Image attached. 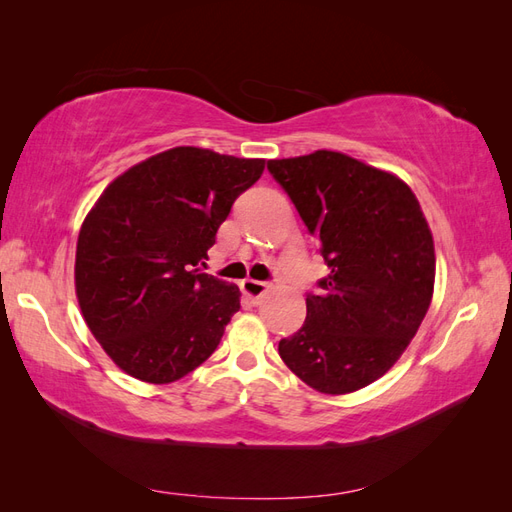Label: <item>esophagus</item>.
I'll return each mask as SVG.
<instances>
[{
	"label": "esophagus",
	"mask_w": 512,
	"mask_h": 512,
	"mask_svg": "<svg viewBox=\"0 0 512 512\" xmlns=\"http://www.w3.org/2000/svg\"><path fill=\"white\" fill-rule=\"evenodd\" d=\"M241 290H243L245 297L258 301L262 294L269 290V284L267 282H258V280H250V277H247V280L241 282Z\"/></svg>",
	"instance_id": "obj_1"
}]
</instances>
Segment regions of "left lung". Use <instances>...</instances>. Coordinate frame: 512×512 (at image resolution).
Segmentation results:
<instances>
[{
    "label": "left lung",
    "instance_id": "obj_1",
    "mask_svg": "<svg viewBox=\"0 0 512 512\" xmlns=\"http://www.w3.org/2000/svg\"><path fill=\"white\" fill-rule=\"evenodd\" d=\"M267 168L331 269L307 294L303 327L280 342L282 361L320 393L359 391L395 365L429 309L436 254L421 205L399 177L339 151Z\"/></svg>",
    "mask_w": 512,
    "mask_h": 512
}]
</instances>
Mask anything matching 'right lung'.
Returning a JSON list of instances; mask_svg holds the SVG:
<instances>
[{
    "mask_svg": "<svg viewBox=\"0 0 512 512\" xmlns=\"http://www.w3.org/2000/svg\"><path fill=\"white\" fill-rule=\"evenodd\" d=\"M265 160L175 147L119 175L76 243V297L119 369L151 384L188 376L239 312L235 284L200 273L215 232Z\"/></svg>",
    "mask_w": 512,
    "mask_h": 512,
    "instance_id": "right-lung-1",
    "label": "right lung"
}]
</instances>
